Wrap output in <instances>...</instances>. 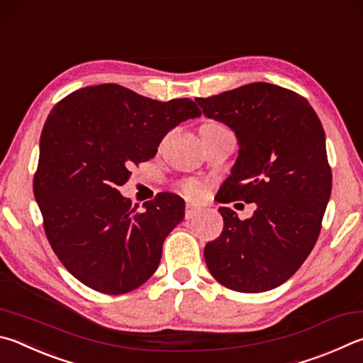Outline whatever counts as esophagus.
Here are the masks:
<instances>
[{
    "mask_svg": "<svg viewBox=\"0 0 363 363\" xmlns=\"http://www.w3.org/2000/svg\"><path fill=\"white\" fill-rule=\"evenodd\" d=\"M196 214H199V209L194 208L192 204H187V206H186V219H187V220L194 219V217H195Z\"/></svg>",
    "mask_w": 363,
    "mask_h": 363,
    "instance_id": "esophagus-1",
    "label": "esophagus"
}]
</instances>
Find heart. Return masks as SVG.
Listing matches in <instances>:
<instances>
[{
	"label": "heart",
	"instance_id": "heart-1",
	"mask_svg": "<svg viewBox=\"0 0 363 363\" xmlns=\"http://www.w3.org/2000/svg\"><path fill=\"white\" fill-rule=\"evenodd\" d=\"M179 190L182 195H186L189 200H201L204 194H206V189H204L203 184L196 179H182L179 182Z\"/></svg>",
	"mask_w": 363,
	"mask_h": 363
}]
</instances>
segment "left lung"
<instances>
[{
	"label": "left lung",
	"instance_id": "obj_1",
	"mask_svg": "<svg viewBox=\"0 0 363 363\" xmlns=\"http://www.w3.org/2000/svg\"><path fill=\"white\" fill-rule=\"evenodd\" d=\"M195 101L240 143L219 201L257 204L245 220L219 209L223 230L204 246L208 269L230 291H272L295 274L319 238L332 194L324 128L305 96L267 82Z\"/></svg>",
	"mask_w": 363,
	"mask_h": 363
}]
</instances>
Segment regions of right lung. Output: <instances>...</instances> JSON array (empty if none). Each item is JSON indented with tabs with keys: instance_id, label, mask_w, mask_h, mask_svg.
Listing matches in <instances>:
<instances>
[{
	"instance_id": "right-lung-1",
	"label": "right lung",
	"mask_w": 363,
	"mask_h": 363,
	"mask_svg": "<svg viewBox=\"0 0 363 363\" xmlns=\"http://www.w3.org/2000/svg\"><path fill=\"white\" fill-rule=\"evenodd\" d=\"M200 116L189 98L163 103L117 84L79 89L50 111L33 192L52 249L77 281L121 295L155 273L186 204L162 192L140 209L118 187L131 164L152 159L171 128Z\"/></svg>"
}]
</instances>
